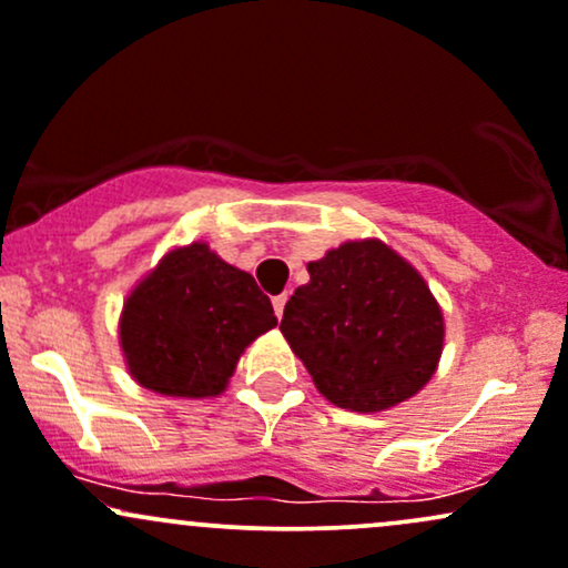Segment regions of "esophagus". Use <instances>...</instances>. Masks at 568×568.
Listing matches in <instances>:
<instances>
[{"instance_id": "obj_1", "label": "esophagus", "mask_w": 568, "mask_h": 568, "mask_svg": "<svg viewBox=\"0 0 568 568\" xmlns=\"http://www.w3.org/2000/svg\"><path fill=\"white\" fill-rule=\"evenodd\" d=\"M284 305H286V292H282V295L273 297V311H276L278 318L284 316Z\"/></svg>"}]
</instances>
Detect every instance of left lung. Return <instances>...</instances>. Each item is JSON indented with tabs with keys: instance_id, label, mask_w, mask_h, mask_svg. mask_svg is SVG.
I'll list each match as a JSON object with an SVG mask.
<instances>
[{
	"instance_id": "8db88e82",
	"label": "left lung",
	"mask_w": 568,
	"mask_h": 568,
	"mask_svg": "<svg viewBox=\"0 0 568 568\" xmlns=\"http://www.w3.org/2000/svg\"><path fill=\"white\" fill-rule=\"evenodd\" d=\"M284 305L282 335L324 399L381 413L429 384L445 318L429 284L381 239L343 241L308 263Z\"/></svg>"
}]
</instances>
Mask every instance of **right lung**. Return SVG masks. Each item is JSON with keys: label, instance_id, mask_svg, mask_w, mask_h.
Returning a JSON list of instances; mask_svg holds the SVG:
<instances>
[{"label": "right lung", "instance_id": "add662e5", "mask_svg": "<svg viewBox=\"0 0 568 568\" xmlns=\"http://www.w3.org/2000/svg\"><path fill=\"white\" fill-rule=\"evenodd\" d=\"M276 324L252 273L193 241L139 278L120 311L118 341L139 386L209 399L225 392L241 354Z\"/></svg>", "mask_w": 568, "mask_h": 568}]
</instances>
